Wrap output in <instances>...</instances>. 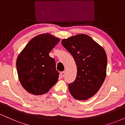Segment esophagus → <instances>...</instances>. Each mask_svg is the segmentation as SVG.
I'll use <instances>...</instances> for the list:
<instances>
[{
  "instance_id": "esophagus-1",
  "label": "esophagus",
  "mask_w": 125,
  "mask_h": 125,
  "mask_svg": "<svg viewBox=\"0 0 125 125\" xmlns=\"http://www.w3.org/2000/svg\"><path fill=\"white\" fill-rule=\"evenodd\" d=\"M64 74H65V72H62L60 73L59 76L61 78H63L64 76Z\"/></svg>"
}]
</instances>
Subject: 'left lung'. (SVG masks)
Here are the masks:
<instances>
[{
  "label": "left lung",
  "instance_id": "left-lung-1",
  "mask_svg": "<svg viewBox=\"0 0 125 125\" xmlns=\"http://www.w3.org/2000/svg\"><path fill=\"white\" fill-rule=\"evenodd\" d=\"M62 44L73 57L77 66L75 81L68 85L70 93L77 100L88 99L98 92L105 79V51L91 37L83 33L63 39Z\"/></svg>",
  "mask_w": 125,
  "mask_h": 125
}]
</instances>
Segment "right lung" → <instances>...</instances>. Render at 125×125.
<instances>
[{"label": "right lung", "instance_id": "1", "mask_svg": "<svg viewBox=\"0 0 125 125\" xmlns=\"http://www.w3.org/2000/svg\"><path fill=\"white\" fill-rule=\"evenodd\" d=\"M59 41V38L48 33L40 34L29 42L18 54L19 80L29 94H46L58 81L55 61L49 56V53Z\"/></svg>", "mask_w": 125, "mask_h": 125}]
</instances>
